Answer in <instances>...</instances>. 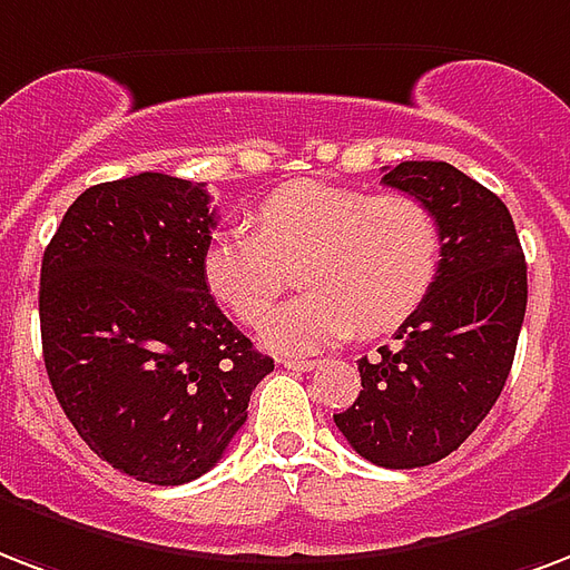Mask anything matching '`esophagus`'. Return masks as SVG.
Returning a JSON list of instances; mask_svg holds the SVG:
<instances>
[{"label": "esophagus", "instance_id": "34e87169", "mask_svg": "<svg viewBox=\"0 0 570 570\" xmlns=\"http://www.w3.org/2000/svg\"><path fill=\"white\" fill-rule=\"evenodd\" d=\"M281 367H286V371H314L316 362L314 358H281Z\"/></svg>", "mask_w": 570, "mask_h": 570}]
</instances>
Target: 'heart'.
Returning a JSON list of instances; mask_svg holds the SVG:
<instances>
[{
  "label": "heart",
  "instance_id": "1",
  "mask_svg": "<svg viewBox=\"0 0 570 570\" xmlns=\"http://www.w3.org/2000/svg\"><path fill=\"white\" fill-rule=\"evenodd\" d=\"M254 227L212 233L199 272L224 311L256 325L298 266L307 293L263 323V343L277 353L391 332L419 311L440 272V220L412 194L289 181L254 208Z\"/></svg>",
  "mask_w": 570,
  "mask_h": 570
}]
</instances>
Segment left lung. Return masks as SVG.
<instances>
[{
	"mask_svg": "<svg viewBox=\"0 0 570 570\" xmlns=\"http://www.w3.org/2000/svg\"><path fill=\"white\" fill-rule=\"evenodd\" d=\"M382 185L433 208L440 272L397 328L401 350L358 362L362 391L334 424L364 460L415 469L458 451L502 394L527 316V259L505 203L445 160H403Z\"/></svg>",
	"mask_w": 570,
	"mask_h": 570,
	"instance_id": "obj_1",
	"label": "left lung"
}]
</instances>
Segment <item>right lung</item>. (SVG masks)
Returning <instances> with one entry per match:
<instances>
[{
  "label": "right lung",
  "instance_id": "right-lung-1",
  "mask_svg": "<svg viewBox=\"0 0 570 570\" xmlns=\"http://www.w3.org/2000/svg\"><path fill=\"white\" fill-rule=\"evenodd\" d=\"M212 229L206 185L140 173L82 190L41 259L56 401L98 458L160 488L224 458L275 371L203 284Z\"/></svg>",
  "mask_w": 570,
  "mask_h": 570
}]
</instances>
